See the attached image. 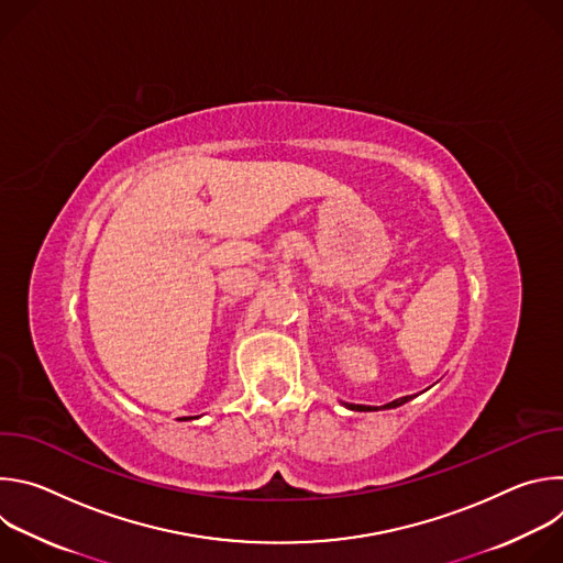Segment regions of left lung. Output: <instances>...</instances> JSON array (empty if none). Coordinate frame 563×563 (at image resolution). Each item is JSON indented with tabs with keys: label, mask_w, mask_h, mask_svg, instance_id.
<instances>
[{
	"label": "left lung",
	"mask_w": 563,
	"mask_h": 563,
	"mask_svg": "<svg viewBox=\"0 0 563 563\" xmlns=\"http://www.w3.org/2000/svg\"><path fill=\"white\" fill-rule=\"evenodd\" d=\"M412 396H404V398H396V400H391V404H385L383 406V410H389V408H398V406H404V404H408ZM345 408H350V410H356V412H372V410H378V408H372V406H354V404H345Z\"/></svg>",
	"instance_id": "obj_1"
}]
</instances>
